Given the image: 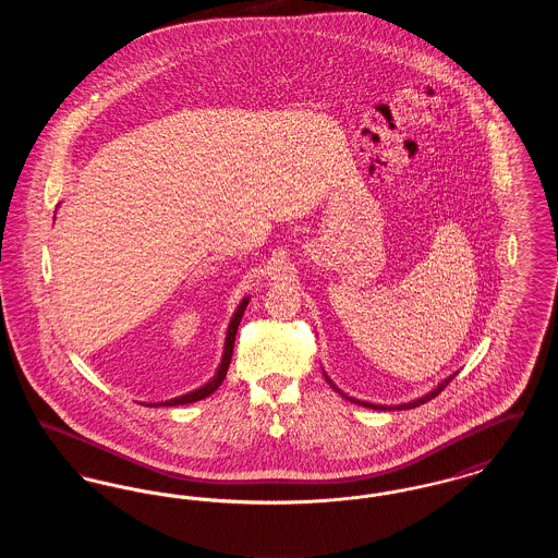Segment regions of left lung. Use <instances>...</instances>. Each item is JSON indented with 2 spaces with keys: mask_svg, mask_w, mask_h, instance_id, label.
I'll list each match as a JSON object with an SVG mask.
<instances>
[{
  "mask_svg": "<svg viewBox=\"0 0 558 558\" xmlns=\"http://www.w3.org/2000/svg\"><path fill=\"white\" fill-rule=\"evenodd\" d=\"M324 376H326V374H324ZM453 376H456V372L450 374L446 380H441V383H439V385H437L433 391H428V393L423 396V398L412 399V401H408V403H399V405H378V403H371V401H360V399L349 398V396H345V393H343V391H341V389H339V387H337V385H335V383H332L328 376H326V380L330 383V387H332L335 391H339V396H343V398L349 399V401H353V403H357V405L372 408V410H412V408H416V405H423V403H426V401H430V399L437 398V396H439V393H441V391H444V389L450 385V380L453 378Z\"/></svg>",
  "mask_w": 558,
  "mask_h": 558,
  "instance_id": "8db88e82",
  "label": "left lung"
}]
</instances>
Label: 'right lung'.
<instances>
[{"mask_svg": "<svg viewBox=\"0 0 558 558\" xmlns=\"http://www.w3.org/2000/svg\"><path fill=\"white\" fill-rule=\"evenodd\" d=\"M246 305H248V296H244V299L240 301V305L236 307L234 316L230 319L228 335H226V345H223V355H221V364H219V368L215 372V376H213L211 380H209L207 385H203L201 389L190 391L186 396H180V398L169 399V401H160V403H144V405H184V403H192V401H198V399L209 398L213 391L223 383L226 372L230 368V360H232V351H234V341H236V330H239L240 319H242V314H244Z\"/></svg>", "mask_w": 558, "mask_h": 558, "instance_id": "1", "label": "right lung"}]
</instances>
